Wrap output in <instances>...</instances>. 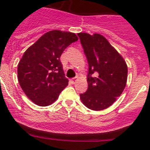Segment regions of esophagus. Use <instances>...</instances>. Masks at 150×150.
<instances>
[{
    "label": "esophagus",
    "instance_id": "obj_1",
    "mask_svg": "<svg viewBox=\"0 0 150 150\" xmlns=\"http://www.w3.org/2000/svg\"><path fill=\"white\" fill-rule=\"evenodd\" d=\"M76 79H77V77H74L72 79V82H73V83H75V82L76 81Z\"/></svg>",
    "mask_w": 150,
    "mask_h": 150
}]
</instances>
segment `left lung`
<instances>
[{
	"mask_svg": "<svg viewBox=\"0 0 150 150\" xmlns=\"http://www.w3.org/2000/svg\"><path fill=\"white\" fill-rule=\"evenodd\" d=\"M88 64V89L79 95L88 109L102 110L112 105L126 86L128 67L120 54L104 37L79 33ZM95 73V77H91Z\"/></svg>",
	"mask_w": 150,
	"mask_h": 150,
	"instance_id": "obj_1",
	"label": "left lung"
}]
</instances>
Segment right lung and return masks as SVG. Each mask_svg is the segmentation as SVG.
I'll list each match as a JSON object with an SVG mask.
<instances>
[{
	"label": "right lung",
	"mask_w": 150,
	"mask_h": 150,
	"mask_svg": "<svg viewBox=\"0 0 150 150\" xmlns=\"http://www.w3.org/2000/svg\"><path fill=\"white\" fill-rule=\"evenodd\" d=\"M77 40L74 33L50 30L25 52L18 64V83L34 104L50 105L68 85L60 57L69 45Z\"/></svg>",
	"instance_id": "add662e5"
}]
</instances>
